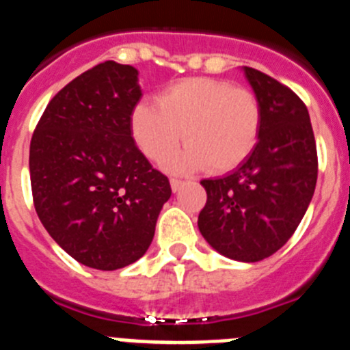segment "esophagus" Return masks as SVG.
Here are the masks:
<instances>
[{
	"mask_svg": "<svg viewBox=\"0 0 350 350\" xmlns=\"http://www.w3.org/2000/svg\"><path fill=\"white\" fill-rule=\"evenodd\" d=\"M183 179H178V178H171V187H172V192H178L179 188L183 187Z\"/></svg>",
	"mask_w": 350,
	"mask_h": 350,
	"instance_id": "1",
	"label": "esophagus"
}]
</instances>
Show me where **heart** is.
Masks as SVG:
<instances>
[{
	"label": "heart",
	"mask_w": 350,
	"mask_h": 350,
	"mask_svg": "<svg viewBox=\"0 0 350 350\" xmlns=\"http://www.w3.org/2000/svg\"><path fill=\"white\" fill-rule=\"evenodd\" d=\"M260 126L259 98L211 77L181 79L157 96V105L139 103L130 118L133 141L151 162H163L185 139L188 148L171 162L174 171H232L255 150Z\"/></svg>",
	"instance_id": "1"
}]
</instances>
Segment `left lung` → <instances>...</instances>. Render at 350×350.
I'll use <instances>...</instances> for the list:
<instances>
[{
	"instance_id": "8db88e82",
	"label": "left lung",
	"mask_w": 350,
	"mask_h": 350,
	"mask_svg": "<svg viewBox=\"0 0 350 350\" xmlns=\"http://www.w3.org/2000/svg\"><path fill=\"white\" fill-rule=\"evenodd\" d=\"M245 75L262 109L255 150L230 174L202 179L208 200L199 230L221 255L257 262L297 229L317 183V146L305 102L260 70Z\"/></svg>"
}]
</instances>
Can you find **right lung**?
I'll list each match as a JSON object with an SVG mask.
<instances>
[{
    "mask_svg": "<svg viewBox=\"0 0 350 350\" xmlns=\"http://www.w3.org/2000/svg\"><path fill=\"white\" fill-rule=\"evenodd\" d=\"M141 96L133 66L100 63L53 96L29 144L36 215L66 254L102 271L141 259L172 193L132 137Z\"/></svg>",
    "mask_w": 350,
    "mask_h": 350,
    "instance_id": "right-lung-1",
    "label": "right lung"
}]
</instances>
